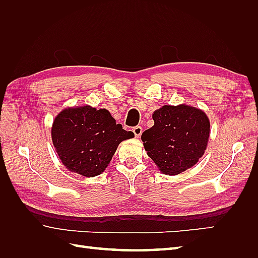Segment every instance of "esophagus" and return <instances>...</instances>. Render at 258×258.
I'll use <instances>...</instances> for the list:
<instances>
[{"label":"esophagus","mask_w":258,"mask_h":258,"mask_svg":"<svg viewBox=\"0 0 258 258\" xmlns=\"http://www.w3.org/2000/svg\"><path fill=\"white\" fill-rule=\"evenodd\" d=\"M142 131H143V130H142V127H141V126H136V127L132 128V132H134L135 136H136L137 138L141 137Z\"/></svg>","instance_id":"1"}]
</instances>
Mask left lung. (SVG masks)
<instances>
[{
    "instance_id": "1",
    "label": "left lung",
    "mask_w": 258,
    "mask_h": 258,
    "mask_svg": "<svg viewBox=\"0 0 258 258\" xmlns=\"http://www.w3.org/2000/svg\"><path fill=\"white\" fill-rule=\"evenodd\" d=\"M154 126L142 134L147 155L162 173L179 174L204 155L210 136L207 115L188 105H165L153 114Z\"/></svg>"
}]
</instances>
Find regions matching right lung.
<instances>
[{
	"instance_id": "add662e5",
	"label": "right lung",
	"mask_w": 258,
	"mask_h": 258,
	"mask_svg": "<svg viewBox=\"0 0 258 258\" xmlns=\"http://www.w3.org/2000/svg\"><path fill=\"white\" fill-rule=\"evenodd\" d=\"M134 132L122 129L105 108H66L54 118L51 138L62 163L73 172L96 176L110 163L118 144Z\"/></svg>"
}]
</instances>
